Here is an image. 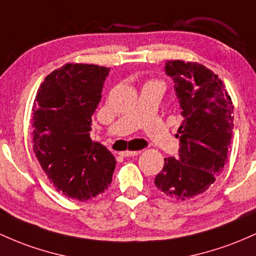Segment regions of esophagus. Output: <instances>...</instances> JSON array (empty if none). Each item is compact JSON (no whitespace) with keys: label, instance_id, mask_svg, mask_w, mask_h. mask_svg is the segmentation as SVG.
<instances>
[{"label":"esophagus","instance_id":"34e87169","mask_svg":"<svg viewBox=\"0 0 256 256\" xmlns=\"http://www.w3.org/2000/svg\"><path fill=\"white\" fill-rule=\"evenodd\" d=\"M141 153V150H125L120 153V156H125V158H128V156H136Z\"/></svg>","mask_w":256,"mask_h":256}]
</instances>
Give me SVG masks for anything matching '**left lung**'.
Listing matches in <instances>:
<instances>
[{"label": "left lung", "instance_id": "left-lung-1", "mask_svg": "<svg viewBox=\"0 0 256 256\" xmlns=\"http://www.w3.org/2000/svg\"><path fill=\"white\" fill-rule=\"evenodd\" d=\"M175 81L184 122L178 158H165L154 184L175 200L200 196L222 172L233 132V104L226 86L206 66L194 62L168 60Z\"/></svg>", "mask_w": 256, "mask_h": 256}]
</instances>
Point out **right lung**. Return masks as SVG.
<instances>
[{"label": "right lung", "mask_w": 256, "mask_h": 256, "mask_svg": "<svg viewBox=\"0 0 256 256\" xmlns=\"http://www.w3.org/2000/svg\"><path fill=\"white\" fill-rule=\"evenodd\" d=\"M109 68L69 63L44 78L32 106V148L58 192L85 202L109 187L115 158L90 137Z\"/></svg>", "instance_id": "right-lung-1"}]
</instances>
